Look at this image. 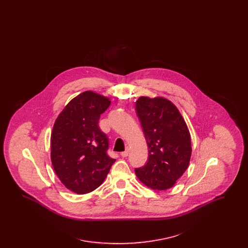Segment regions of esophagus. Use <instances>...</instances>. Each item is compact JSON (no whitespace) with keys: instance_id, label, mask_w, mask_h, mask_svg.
<instances>
[{"instance_id":"esophagus-1","label":"esophagus","mask_w":248,"mask_h":248,"mask_svg":"<svg viewBox=\"0 0 248 248\" xmlns=\"http://www.w3.org/2000/svg\"><path fill=\"white\" fill-rule=\"evenodd\" d=\"M128 154H129V148H126L124 152L121 153V156L122 157H126V156H128Z\"/></svg>"}]
</instances>
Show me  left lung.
Instances as JSON below:
<instances>
[{"mask_svg":"<svg viewBox=\"0 0 248 248\" xmlns=\"http://www.w3.org/2000/svg\"><path fill=\"white\" fill-rule=\"evenodd\" d=\"M136 109L149 149L147 164L136 168L138 178L153 189L172 188L188 168L191 140L177 107L165 97L140 96Z\"/></svg>","mask_w":248,"mask_h":248,"instance_id":"obj_1","label":"left lung"}]
</instances>
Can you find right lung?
Segmentation results:
<instances>
[{
  "label": "right lung",
  "instance_id": "right-lung-1",
  "mask_svg": "<svg viewBox=\"0 0 248 248\" xmlns=\"http://www.w3.org/2000/svg\"><path fill=\"white\" fill-rule=\"evenodd\" d=\"M109 105L108 97L85 91L71 99L54 124L52 165L62 184L77 194L98 188L115 162L107 154L108 140L98 126Z\"/></svg>",
  "mask_w": 248,
  "mask_h": 248
}]
</instances>
